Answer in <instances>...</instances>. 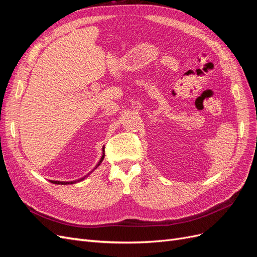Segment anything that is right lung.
<instances>
[{
	"instance_id": "add662e5",
	"label": "right lung",
	"mask_w": 257,
	"mask_h": 257,
	"mask_svg": "<svg viewBox=\"0 0 257 257\" xmlns=\"http://www.w3.org/2000/svg\"><path fill=\"white\" fill-rule=\"evenodd\" d=\"M104 149H105V148H104ZM103 149V155H102V158H100V160H99V162L97 163V165L95 166V168H97L99 165H100V163H102V161L104 160V157H105V150ZM94 168V169H95ZM94 169H93V170H94ZM93 170H92V172H93ZM91 172V173H92ZM88 176H89V174H88ZM85 177H87V176H84V177H82V178H80V179H78V180H75V181H53V180H50V182L51 183H54V184H74V183H76V182H80V181H82L83 180V179L85 178Z\"/></svg>"
}]
</instances>
